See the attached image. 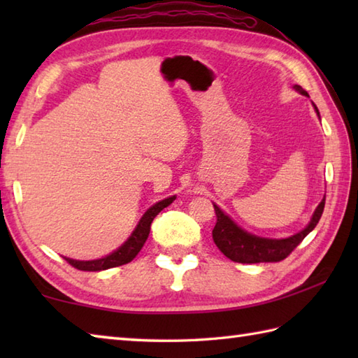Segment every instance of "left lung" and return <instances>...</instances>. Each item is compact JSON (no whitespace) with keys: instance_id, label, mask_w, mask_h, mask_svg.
Returning <instances> with one entry per match:
<instances>
[{"instance_id":"8db88e82","label":"left lung","mask_w":358,"mask_h":358,"mask_svg":"<svg viewBox=\"0 0 358 358\" xmlns=\"http://www.w3.org/2000/svg\"><path fill=\"white\" fill-rule=\"evenodd\" d=\"M295 89L299 90L300 94L308 95L306 90H303L300 86H295ZM324 200L326 196L322 200V203L318 204V208L315 209L313 215V220H310V223L305 227V229L285 240L260 238V237H255V235L245 232L241 227L235 224L229 217L224 215L217 204H214L217 223L214 226V231H212V238H214L217 248L232 262L249 263V264L281 262L300 245L303 238H305L306 235L317 226V223L320 222V217L324 209Z\"/></svg>"}]
</instances>
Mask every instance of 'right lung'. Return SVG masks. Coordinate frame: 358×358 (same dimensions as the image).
I'll return each mask as SVG.
<instances>
[{
	"instance_id": "1",
	"label": "right lung",
	"mask_w": 358,
	"mask_h": 358,
	"mask_svg": "<svg viewBox=\"0 0 358 358\" xmlns=\"http://www.w3.org/2000/svg\"><path fill=\"white\" fill-rule=\"evenodd\" d=\"M173 200H175V196H169V199L154 204V206H152L146 212V214L143 215L138 226H136V229L131 235V238H129L123 246L117 249L115 252H112L110 255L100 258V260H92V262H78V260H72V258H66V257H64V260L71 266H73L75 269L89 271V272L104 271L109 268H117V266H121V264L131 263L134 258L138 255L141 248L144 246V243H146V240L149 237V232H150V224H152V222H154V218L164 208L169 206Z\"/></svg>"
}]
</instances>
